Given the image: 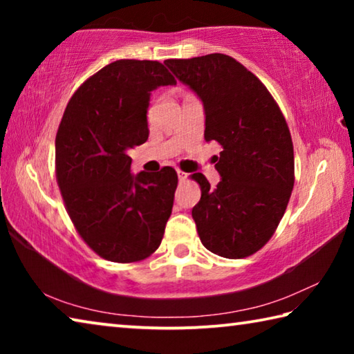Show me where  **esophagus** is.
<instances>
[{"label":"esophagus","mask_w":354,"mask_h":354,"mask_svg":"<svg viewBox=\"0 0 354 354\" xmlns=\"http://www.w3.org/2000/svg\"><path fill=\"white\" fill-rule=\"evenodd\" d=\"M176 173H178V178H179V179H181V181H184V179H185V178H187V173H184L183 170H178Z\"/></svg>","instance_id":"34e87169"}]
</instances>
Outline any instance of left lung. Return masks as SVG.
<instances>
[{
  "instance_id": "obj_1",
  "label": "left lung",
  "mask_w": 354,
  "mask_h": 354,
  "mask_svg": "<svg viewBox=\"0 0 354 354\" xmlns=\"http://www.w3.org/2000/svg\"><path fill=\"white\" fill-rule=\"evenodd\" d=\"M198 95L206 113V142L221 145L214 156L217 187L194 173L201 198L194 209L201 243L227 259L259 251L274 234L295 183L289 127L267 87L231 56L206 55L165 62Z\"/></svg>"
}]
</instances>
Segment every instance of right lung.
I'll return each instance as SVG.
<instances>
[{
  "mask_svg": "<svg viewBox=\"0 0 354 354\" xmlns=\"http://www.w3.org/2000/svg\"><path fill=\"white\" fill-rule=\"evenodd\" d=\"M164 64L122 59L97 71L70 98L56 134V179L82 241L103 259L151 256L171 215V167L131 175V148L148 139L149 93L175 86Z\"/></svg>",
  "mask_w": 354,
  "mask_h": 354,
  "instance_id": "1",
  "label": "right lung"
}]
</instances>
